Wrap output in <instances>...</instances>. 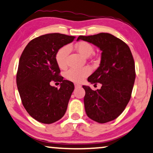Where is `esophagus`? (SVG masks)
<instances>
[{"label":"esophagus","mask_w":153,"mask_h":153,"mask_svg":"<svg viewBox=\"0 0 153 153\" xmlns=\"http://www.w3.org/2000/svg\"><path fill=\"white\" fill-rule=\"evenodd\" d=\"M79 87H81V85H79V84H77V83H75V88H79Z\"/></svg>","instance_id":"34e87169"}]
</instances>
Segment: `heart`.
<instances>
[{
    "label": "heart",
    "instance_id": "1",
    "mask_svg": "<svg viewBox=\"0 0 153 153\" xmlns=\"http://www.w3.org/2000/svg\"><path fill=\"white\" fill-rule=\"evenodd\" d=\"M77 50L81 55L85 57H88L94 52V48L88 42H81L76 45ZM71 46L65 45L58 50L56 54V62L60 68H65L67 65V58L71 52ZM91 73L89 67L85 66L80 68H71L66 73V77L69 80L75 82L82 81Z\"/></svg>",
    "mask_w": 153,
    "mask_h": 153
}]
</instances>
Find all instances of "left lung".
<instances>
[{
	"instance_id": "8db88e82",
	"label": "left lung",
	"mask_w": 153,
	"mask_h": 153,
	"mask_svg": "<svg viewBox=\"0 0 153 153\" xmlns=\"http://www.w3.org/2000/svg\"><path fill=\"white\" fill-rule=\"evenodd\" d=\"M79 40L92 43L102 52L99 68L87 79L95 85L101 83V89L94 91L82 86L85 112L99 123L113 120L124 111L131 98L136 78L131 50L125 42L108 33L80 36Z\"/></svg>"
}]
</instances>
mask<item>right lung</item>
<instances>
[{"instance_id": "right-lung-1", "label": "right lung", "mask_w": 153, "mask_h": 153, "mask_svg": "<svg viewBox=\"0 0 153 153\" xmlns=\"http://www.w3.org/2000/svg\"><path fill=\"white\" fill-rule=\"evenodd\" d=\"M74 38L61 33L40 36L28 42L20 56L17 85L22 104L41 123H55L66 111L74 85L59 75L56 54ZM52 81L59 82L60 88L51 86Z\"/></svg>"}]
</instances>
